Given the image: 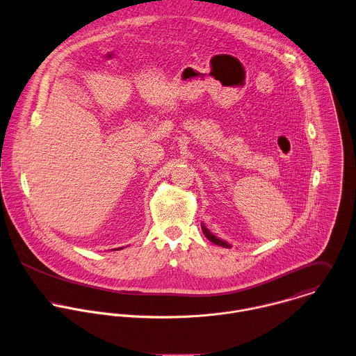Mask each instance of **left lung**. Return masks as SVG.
<instances>
[{"label":"left lung","mask_w":356,"mask_h":356,"mask_svg":"<svg viewBox=\"0 0 356 356\" xmlns=\"http://www.w3.org/2000/svg\"><path fill=\"white\" fill-rule=\"evenodd\" d=\"M201 227H202V232H204V234H205V237L209 240V241H212V243H215L216 245H220V247H225V248H230L232 245L229 244V243H226V241H223V240H220V238H218L215 234H212L204 225H201Z\"/></svg>","instance_id":"8db88e82"}]
</instances>
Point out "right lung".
I'll list each match as a JSON object with an SVG mask.
<instances>
[{"label":"right lung","instance_id":"right-lung-1","mask_svg":"<svg viewBox=\"0 0 356 356\" xmlns=\"http://www.w3.org/2000/svg\"><path fill=\"white\" fill-rule=\"evenodd\" d=\"M118 250H119V248H118ZM120 250H122V248H120Z\"/></svg>","mask_w":356,"mask_h":356}]
</instances>
